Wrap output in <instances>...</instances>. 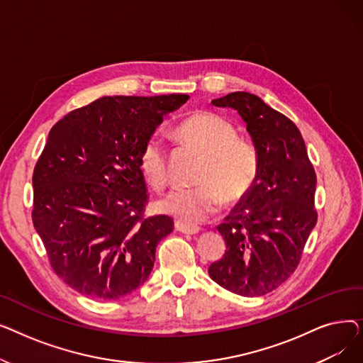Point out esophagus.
<instances>
[{"label":"esophagus","instance_id":"1","mask_svg":"<svg viewBox=\"0 0 363 363\" xmlns=\"http://www.w3.org/2000/svg\"><path fill=\"white\" fill-rule=\"evenodd\" d=\"M175 228H177V231H179V233H182V234H188V235L199 234V231H200L199 226L188 225V223H184V222H179V220L175 222Z\"/></svg>","mask_w":363,"mask_h":363}]
</instances>
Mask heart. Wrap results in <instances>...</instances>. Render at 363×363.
Segmentation results:
<instances>
[{
  "label": "heart",
  "instance_id": "heart-1",
  "mask_svg": "<svg viewBox=\"0 0 363 363\" xmlns=\"http://www.w3.org/2000/svg\"><path fill=\"white\" fill-rule=\"evenodd\" d=\"M179 138L201 151L204 160L194 188H174L157 207L184 223L212 218L222 203H233L250 191L259 174V151L255 143L238 137L228 119L213 111L189 114L177 128ZM138 166L147 184L160 191L167 184V147L159 133L150 135L140 151Z\"/></svg>",
  "mask_w": 363,
  "mask_h": 363
}]
</instances>
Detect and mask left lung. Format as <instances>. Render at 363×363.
I'll return each instance as SVG.
<instances>
[{
    "mask_svg": "<svg viewBox=\"0 0 363 363\" xmlns=\"http://www.w3.org/2000/svg\"><path fill=\"white\" fill-rule=\"evenodd\" d=\"M212 104L240 113L259 151V174L218 226L226 250L208 275L228 291L264 296L294 274L316 225V174L298 128L257 95L237 91Z\"/></svg>",
    "mask_w": 363,
    "mask_h": 363,
    "instance_id": "8db88e82",
    "label": "left lung"
}]
</instances>
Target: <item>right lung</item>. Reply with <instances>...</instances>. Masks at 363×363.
Listing matches in <instances>:
<instances>
[{
  "label": "right lung",
  "mask_w": 363,
  "mask_h": 363,
  "mask_svg": "<svg viewBox=\"0 0 363 363\" xmlns=\"http://www.w3.org/2000/svg\"><path fill=\"white\" fill-rule=\"evenodd\" d=\"M188 99L101 97L51 128L33 169L32 222L52 271L74 291L116 300L151 274L174 219L144 215L138 156L164 114Z\"/></svg>",
  "instance_id": "add662e5"
}]
</instances>
